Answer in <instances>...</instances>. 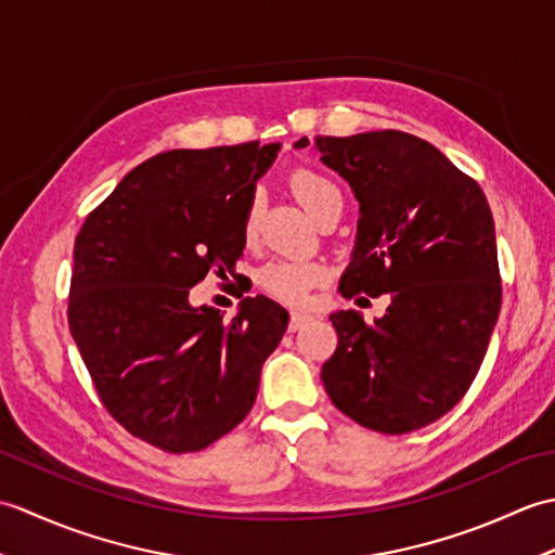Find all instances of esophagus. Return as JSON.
I'll return each instance as SVG.
<instances>
[{
    "mask_svg": "<svg viewBox=\"0 0 555 555\" xmlns=\"http://www.w3.org/2000/svg\"><path fill=\"white\" fill-rule=\"evenodd\" d=\"M310 317L302 314V312H291V322H288V332H298V328L308 322Z\"/></svg>",
    "mask_w": 555,
    "mask_h": 555,
    "instance_id": "1",
    "label": "esophagus"
}]
</instances>
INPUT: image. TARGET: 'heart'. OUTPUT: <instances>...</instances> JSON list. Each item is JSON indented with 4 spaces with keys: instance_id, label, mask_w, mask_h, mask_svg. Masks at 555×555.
Returning <instances> with one entry per match:
<instances>
[{
    "instance_id": "heart-1",
    "label": "heart",
    "mask_w": 555,
    "mask_h": 555,
    "mask_svg": "<svg viewBox=\"0 0 555 555\" xmlns=\"http://www.w3.org/2000/svg\"><path fill=\"white\" fill-rule=\"evenodd\" d=\"M291 188L300 205L310 211L317 219L322 211L334 205L344 203L340 199L338 185L328 179V176L314 171V169H300L291 176ZM259 215H262V197L259 193H253L245 205L243 215V235L253 238L259 223ZM326 276V269L320 262H310V259H293V257H279L271 259L259 271V286H262L269 296L286 305H302L308 300V293L322 284Z\"/></svg>"
}]
</instances>
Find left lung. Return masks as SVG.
I'll return each mask as SVG.
<instances>
[{"label": "left lung", "instance_id": "8db88e82", "mask_svg": "<svg viewBox=\"0 0 555 555\" xmlns=\"http://www.w3.org/2000/svg\"><path fill=\"white\" fill-rule=\"evenodd\" d=\"M305 145L308 138L296 143ZM317 147L360 199L358 245L338 293H391L374 324L350 310L332 314L338 346L322 364L324 388L372 431L422 429L473 386L499 320L487 197L427 140L403 131L326 135Z\"/></svg>", "mask_w": 555, "mask_h": 555}]
</instances>
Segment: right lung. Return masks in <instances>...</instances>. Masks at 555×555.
I'll use <instances>...</instances> for the list:
<instances>
[{"label":"right lung","instance_id":"obj_1","mask_svg":"<svg viewBox=\"0 0 555 555\" xmlns=\"http://www.w3.org/2000/svg\"><path fill=\"white\" fill-rule=\"evenodd\" d=\"M279 143L169 150L138 164L76 235L68 328L104 410L164 453H195L250 412L288 326L264 296L233 320L191 308L243 253V215ZM238 298H243V293Z\"/></svg>","mask_w":555,"mask_h":555}]
</instances>
